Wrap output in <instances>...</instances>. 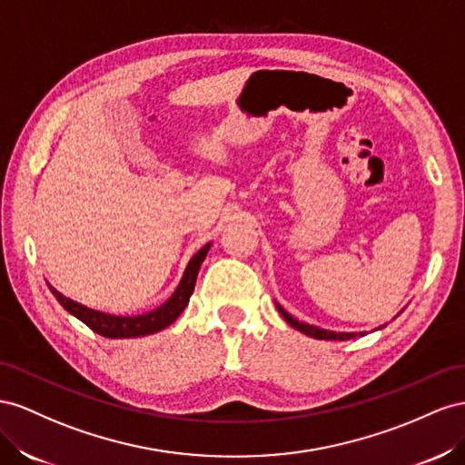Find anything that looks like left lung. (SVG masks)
<instances>
[{
	"instance_id": "1",
	"label": "left lung",
	"mask_w": 465,
	"mask_h": 465,
	"mask_svg": "<svg viewBox=\"0 0 465 465\" xmlns=\"http://www.w3.org/2000/svg\"><path fill=\"white\" fill-rule=\"evenodd\" d=\"M276 310L281 312V315L286 320L288 325H292L294 329L302 331L303 335H310L313 339H323V341H347V339H354L358 335H364V333H337V331H327V329H322V327H315V325H310V323H303V322H298L296 317H292L281 303H276ZM383 327V325H381ZM380 327V329H381Z\"/></svg>"
}]
</instances>
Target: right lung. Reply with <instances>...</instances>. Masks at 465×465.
Wrapping results in <instances>:
<instances>
[{
    "instance_id": "1",
    "label": "right lung",
    "mask_w": 465,
    "mask_h": 465,
    "mask_svg": "<svg viewBox=\"0 0 465 465\" xmlns=\"http://www.w3.org/2000/svg\"><path fill=\"white\" fill-rule=\"evenodd\" d=\"M210 245L212 243H206L203 249H198L193 255V259L187 264V269H184V274L181 278L177 290L171 294V298L167 302H163L159 308H155L148 313H142V315H113V313L91 310V308L84 306V303H77L70 298H65L50 284L48 286L65 312H70L74 317H77L79 322H84L89 329H93L95 333H99L103 337L134 339V337L152 335V333H157V331L169 327L183 313V310L187 308L189 298H191L194 284H196L198 269H201L203 261L206 259Z\"/></svg>"
}]
</instances>
